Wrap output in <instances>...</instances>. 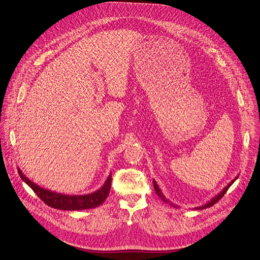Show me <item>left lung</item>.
Here are the masks:
<instances>
[{
  "mask_svg": "<svg viewBox=\"0 0 260 260\" xmlns=\"http://www.w3.org/2000/svg\"><path fill=\"white\" fill-rule=\"evenodd\" d=\"M238 177H239V175H238L235 179H233V180H232V181H231V182H230V183H229V184H228V185H226V186H225V187H224V188H223V189H222L218 194H216L214 197H212V198H211V200H209L208 202H206V203H205V204H203L202 206H197V207H195L194 209H196V210H198V209H199V210H200V209H205V208H207V207H210V206L214 205V204H215V203H216V202H217V201H218V200H219V199L224 195V193L226 192V190H228V189L231 187V185H232V184H233V183L238 179ZM152 181H153V187H154V190H155L156 194L158 195V197H159L164 202L169 203L170 205H172V206H174V207L178 208V207H179L178 205L174 204V203H173V202H171L168 198H166V196L164 195V193H162V192H161V190L159 189V187H158L157 183L155 182V180L153 179Z\"/></svg>",
  "mask_w": 260,
  "mask_h": 260,
  "instance_id": "1",
  "label": "left lung"
}]
</instances>
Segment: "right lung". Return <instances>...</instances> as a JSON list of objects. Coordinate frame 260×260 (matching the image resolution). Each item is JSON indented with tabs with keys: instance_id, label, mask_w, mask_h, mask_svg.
I'll use <instances>...</instances> for the list:
<instances>
[{
	"instance_id": "obj_1",
	"label": "right lung",
	"mask_w": 260,
	"mask_h": 260,
	"mask_svg": "<svg viewBox=\"0 0 260 260\" xmlns=\"http://www.w3.org/2000/svg\"><path fill=\"white\" fill-rule=\"evenodd\" d=\"M18 173L22 181H24L47 205L61 210H82L100 206L109 196L112 184V174H110L99 190L85 195H68L39 186L30 181L19 168Z\"/></svg>"
}]
</instances>
